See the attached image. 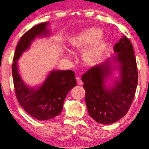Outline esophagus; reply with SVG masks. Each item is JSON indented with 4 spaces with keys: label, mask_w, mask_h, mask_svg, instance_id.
Instances as JSON below:
<instances>
[{
    "label": "esophagus",
    "mask_w": 149,
    "mask_h": 149,
    "mask_svg": "<svg viewBox=\"0 0 149 149\" xmlns=\"http://www.w3.org/2000/svg\"><path fill=\"white\" fill-rule=\"evenodd\" d=\"M76 81H77V83H78L79 85H82V80H81L80 78H79V77H76Z\"/></svg>",
    "instance_id": "34e87169"
}]
</instances>
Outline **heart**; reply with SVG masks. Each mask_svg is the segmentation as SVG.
Listing matches in <instances>:
<instances>
[{"mask_svg":"<svg viewBox=\"0 0 149 149\" xmlns=\"http://www.w3.org/2000/svg\"><path fill=\"white\" fill-rule=\"evenodd\" d=\"M102 31L97 28H88L80 32L73 37L71 42V47L75 51H82L83 59L87 63H91L98 58L104 45V38L100 36Z\"/></svg>","mask_w":149,"mask_h":149,"instance_id":"b5f03b06","label":"heart"}]
</instances>
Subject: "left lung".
Listing matches in <instances>:
<instances>
[{
  "label": "left lung",
  "instance_id": "8db88e82",
  "mask_svg": "<svg viewBox=\"0 0 149 149\" xmlns=\"http://www.w3.org/2000/svg\"><path fill=\"white\" fill-rule=\"evenodd\" d=\"M114 57L120 70V80L108 89L104 80L108 77L110 67L108 59L91 67L82 75L85 101L89 115L95 121L104 125L114 123L127 113L134 101L138 85V73L133 45L123 35L115 44Z\"/></svg>",
  "mask_w": 149,
  "mask_h": 149
}]
</instances>
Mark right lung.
<instances>
[{
  "label": "right lung",
  "mask_w": 149,
  "mask_h": 149,
  "mask_svg": "<svg viewBox=\"0 0 149 149\" xmlns=\"http://www.w3.org/2000/svg\"><path fill=\"white\" fill-rule=\"evenodd\" d=\"M47 22L32 27L24 34L15 47L12 64V76L15 96L24 110L37 120H46L61 114L65 99L76 85L75 73L71 70L52 71L38 89L28 87L19 76L17 60L29 48L35 37L46 35Z\"/></svg>",
  "instance_id": "obj_1"
}]
</instances>
